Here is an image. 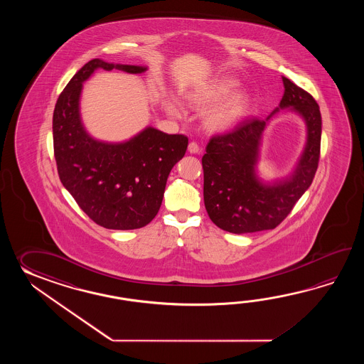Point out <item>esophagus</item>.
<instances>
[{
    "label": "esophagus",
    "instance_id": "obj_1",
    "mask_svg": "<svg viewBox=\"0 0 364 364\" xmlns=\"http://www.w3.org/2000/svg\"><path fill=\"white\" fill-rule=\"evenodd\" d=\"M188 152H190V154H199V152H200L199 144H198L196 141H191V143L188 144Z\"/></svg>",
    "mask_w": 364,
    "mask_h": 364
}]
</instances>
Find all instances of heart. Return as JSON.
Masks as SVG:
<instances>
[{"label": "heart", "instance_id": "1", "mask_svg": "<svg viewBox=\"0 0 364 364\" xmlns=\"http://www.w3.org/2000/svg\"><path fill=\"white\" fill-rule=\"evenodd\" d=\"M237 82L232 79H220L201 92L193 95V104L198 108H209L218 105L209 114L207 124L212 130H226L242 121L248 113L250 100L246 95H232Z\"/></svg>", "mask_w": 364, "mask_h": 364}]
</instances>
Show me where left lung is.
I'll return each mask as SVG.
<instances>
[{"label":"left lung","instance_id":"8db88e82","mask_svg":"<svg viewBox=\"0 0 364 364\" xmlns=\"http://www.w3.org/2000/svg\"><path fill=\"white\" fill-rule=\"evenodd\" d=\"M282 80L285 92L279 108L293 107L307 124V144L291 178L273 186L256 179L254 166L265 127V121L257 117H245L230 132L213 135L201 159L204 205L212 223L226 232L243 234L274 229L315 177L321 143L320 109L307 91L287 77Z\"/></svg>","mask_w":364,"mask_h":364}]
</instances>
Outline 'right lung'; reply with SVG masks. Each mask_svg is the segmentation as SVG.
Listing matches in <instances>:
<instances>
[{
  "label": "right lung",
  "mask_w": 364,
  "mask_h": 364,
  "mask_svg": "<svg viewBox=\"0 0 364 364\" xmlns=\"http://www.w3.org/2000/svg\"><path fill=\"white\" fill-rule=\"evenodd\" d=\"M138 74L146 68L95 58L71 77L53 112V147L62 185L93 223L132 230L149 224L161 207L171 168L185 156L188 138L147 127L119 144L92 139L79 117L82 83L96 69Z\"/></svg>",
  "instance_id": "right-lung-1"
}]
</instances>
